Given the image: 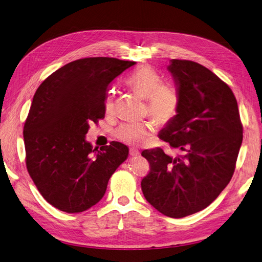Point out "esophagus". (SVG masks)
Instances as JSON below:
<instances>
[{
	"label": "esophagus",
	"instance_id": "obj_1",
	"mask_svg": "<svg viewBox=\"0 0 262 262\" xmlns=\"http://www.w3.org/2000/svg\"><path fill=\"white\" fill-rule=\"evenodd\" d=\"M129 154H130V156L135 157V156H139L140 155V151L136 150V149H134V148H131L130 150H129Z\"/></svg>",
	"mask_w": 262,
	"mask_h": 262
}]
</instances>
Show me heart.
Returning <instances> with one entry per match:
<instances>
[{"instance_id":"b5f03b06","label":"heart","mask_w":262,"mask_h":262,"mask_svg":"<svg viewBox=\"0 0 262 262\" xmlns=\"http://www.w3.org/2000/svg\"><path fill=\"white\" fill-rule=\"evenodd\" d=\"M130 89L147 99V112L161 126H166L178 114L179 96L172 87L165 85L163 79L151 67L141 66L134 70L126 80ZM115 108L114 92H110L104 100V111L112 114ZM155 131L152 121L128 122L123 123L117 129V139L127 145L138 146Z\"/></svg>"}]
</instances>
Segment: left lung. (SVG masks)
I'll return each mask as SVG.
<instances>
[{
  "mask_svg": "<svg viewBox=\"0 0 262 262\" xmlns=\"http://www.w3.org/2000/svg\"><path fill=\"white\" fill-rule=\"evenodd\" d=\"M179 96L177 116L160 139L183 152L171 157L162 148L144 150L150 170L141 185L159 212L180 219L207 208L229 183L243 139L238 103L230 87L192 60L167 66Z\"/></svg>",
  "mask_w": 262,
  "mask_h": 262,
  "instance_id": "left-lung-1",
  "label": "left lung"
}]
</instances>
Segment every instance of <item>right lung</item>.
<instances>
[{
	"label": "right lung",
	"mask_w": 262,
	"mask_h": 262,
	"mask_svg": "<svg viewBox=\"0 0 262 262\" xmlns=\"http://www.w3.org/2000/svg\"><path fill=\"white\" fill-rule=\"evenodd\" d=\"M135 61L113 57L73 60L37 89L24 123L27 168L46 201L67 213L90 209L128 158L129 148L111 142L100 150L85 140L90 124L104 118L110 83Z\"/></svg>",
	"instance_id": "1"
}]
</instances>
